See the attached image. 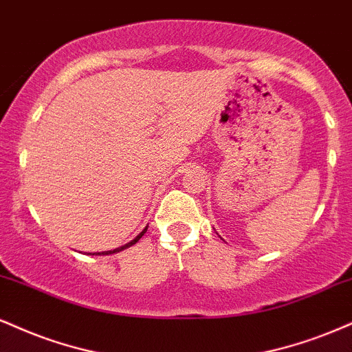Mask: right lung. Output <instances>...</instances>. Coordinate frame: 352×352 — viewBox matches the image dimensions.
Returning <instances> with one entry per match:
<instances>
[{
    "label": "right lung",
    "mask_w": 352,
    "mask_h": 352,
    "mask_svg": "<svg viewBox=\"0 0 352 352\" xmlns=\"http://www.w3.org/2000/svg\"><path fill=\"white\" fill-rule=\"evenodd\" d=\"M146 231H147V226L144 228V230H142L141 232H139V234L135 236V238H134L133 241H131V243L124 244V245H121V248H116V249H113V251H104V252H96V254H91V252H90V254H91V256H108V254H116V252H121V251H124V249H128V248H131V245H134L135 243H138V241L142 238V236H144V232H146Z\"/></svg>",
    "instance_id": "1"
}]
</instances>
